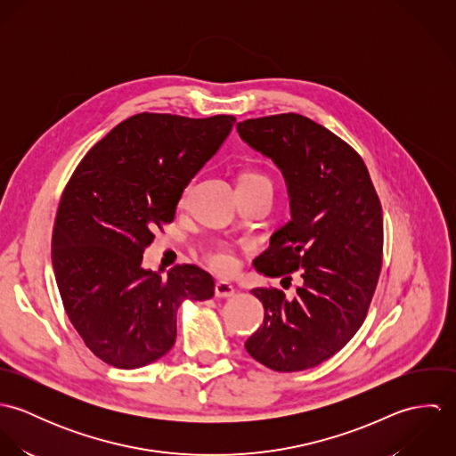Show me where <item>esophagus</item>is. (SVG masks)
<instances>
[{
	"label": "esophagus",
	"mask_w": 456,
	"mask_h": 456,
	"mask_svg": "<svg viewBox=\"0 0 456 456\" xmlns=\"http://www.w3.org/2000/svg\"><path fill=\"white\" fill-rule=\"evenodd\" d=\"M233 293H235V288H233L230 282L217 281L216 286H214V295H216L217 298H230Z\"/></svg>",
	"instance_id": "esophagus-1"
}]
</instances>
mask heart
<instances>
[{
    "mask_svg": "<svg viewBox=\"0 0 456 456\" xmlns=\"http://www.w3.org/2000/svg\"><path fill=\"white\" fill-rule=\"evenodd\" d=\"M239 186H266L272 188V183L268 177L256 174V172H248L242 175ZM191 186H188L183 193V201L190 196ZM207 263L210 265V268L221 275H228L232 272H235L237 268V256L233 253V249L228 244H216L212 248L207 249Z\"/></svg>",
    "mask_w": 456,
    "mask_h": 456,
    "instance_id": "obj_1",
    "label": "heart"
}]
</instances>
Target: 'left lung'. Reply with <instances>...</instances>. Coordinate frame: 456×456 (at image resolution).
Masks as SVG:
<instances>
[{
	"mask_svg": "<svg viewBox=\"0 0 456 456\" xmlns=\"http://www.w3.org/2000/svg\"><path fill=\"white\" fill-rule=\"evenodd\" d=\"M244 142L282 172L291 219L253 261L270 277L302 286L288 300L277 288L251 293L265 307L248 353L277 372L320 365L365 322L383 265V208L360 154L325 126L300 114L237 125ZM282 279V281H284Z\"/></svg>",
	"mask_w": 456,
	"mask_h": 456,
	"instance_id": "1",
	"label": "left lung"
}]
</instances>
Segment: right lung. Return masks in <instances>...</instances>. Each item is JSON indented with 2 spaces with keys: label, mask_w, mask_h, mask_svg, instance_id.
<instances>
[{
  "label": "right lung",
  "mask_w": 456,
  "mask_h": 456,
  "mask_svg": "<svg viewBox=\"0 0 456 456\" xmlns=\"http://www.w3.org/2000/svg\"><path fill=\"white\" fill-rule=\"evenodd\" d=\"M233 116L191 119L142 112L105 134L66 184L53 232V266L66 314L94 356L138 369L167 354L184 300L214 295L196 265L167 277L142 255L175 217L184 188L217 152Z\"/></svg>",
  "instance_id": "right-lung-1"
}]
</instances>
